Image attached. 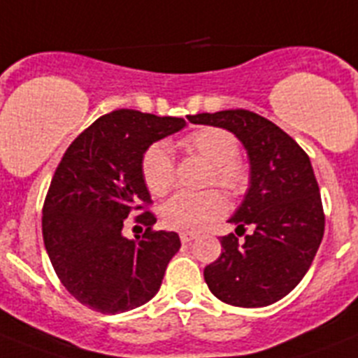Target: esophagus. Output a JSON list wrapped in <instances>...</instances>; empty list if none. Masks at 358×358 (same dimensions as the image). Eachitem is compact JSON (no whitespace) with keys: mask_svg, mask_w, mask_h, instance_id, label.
<instances>
[{"mask_svg":"<svg viewBox=\"0 0 358 358\" xmlns=\"http://www.w3.org/2000/svg\"><path fill=\"white\" fill-rule=\"evenodd\" d=\"M194 238H196V234H192V232H182V234H180L182 243H191Z\"/></svg>","mask_w":358,"mask_h":358,"instance_id":"obj_1","label":"esophagus"}]
</instances>
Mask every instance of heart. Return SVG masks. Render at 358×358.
<instances>
[{
  "label": "heart",
  "mask_w": 358,
  "mask_h": 358,
  "mask_svg": "<svg viewBox=\"0 0 358 358\" xmlns=\"http://www.w3.org/2000/svg\"><path fill=\"white\" fill-rule=\"evenodd\" d=\"M180 145L213 164L209 175L210 185H220L232 196L247 191L248 167L238 157V141L231 131L214 126L198 127L183 136ZM142 178L155 196H164L173 187L175 164L166 144L158 142L145 151L142 158ZM225 210L227 198L217 189L205 192H178L164 205L162 217L171 229L198 232L223 216Z\"/></svg>",
  "instance_id": "1"
}]
</instances>
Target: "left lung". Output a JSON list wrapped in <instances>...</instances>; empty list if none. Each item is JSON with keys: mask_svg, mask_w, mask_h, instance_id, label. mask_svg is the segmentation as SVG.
<instances>
[{"mask_svg": "<svg viewBox=\"0 0 358 358\" xmlns=\"http://www.w3.org/2000/svg\"><path fill=\"white\" fill-rule=\"evenodd\" d=\"M191 122L223 127L245 145L250 187L234 216L239 242L223 236L222 256L203 278L217 299L241 308H261L290 294L308 272L324 236V213L308 155L290 135L248 110L198 113Z\"/></svg>", "mask_w": 358, "mask_h": 358, "instance_id": "left-lung-1", "label": "left lung"}]
</instances>
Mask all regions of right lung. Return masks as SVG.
<instances>
[{
  "label": "right lung",
  "mask_w": 358,
  "mask_h": 358,
  "mask_svg": "<svg viewBox=\"0 0 358 358\" xmlns=\"http://www.w3.org/2000/svg\"><path fill=\"white\" fill-rule=\"evenodd\" d=\"M185 127L176 117L135 110L102 115L80 133L59 162L43 205V239L57 278L80 304L101 313L138 308L160 290L171 257L180 250L176 232L122 236L131 210L151 203L142 158L153 142Z\"/></svg>",
  "instance_id": "1"
}]
</instances>
